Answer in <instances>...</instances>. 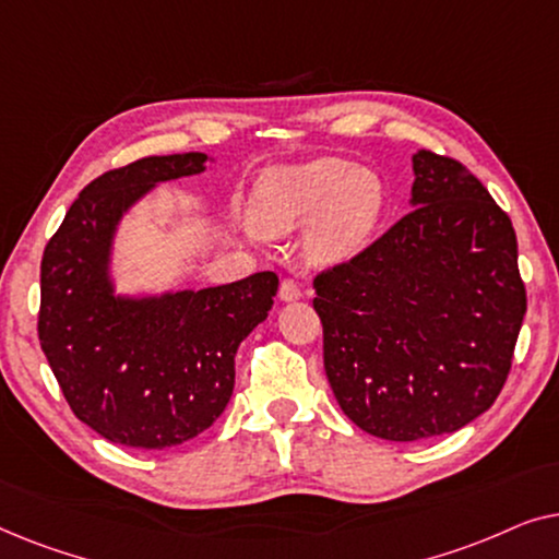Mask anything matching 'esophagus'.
<instances>
[{
    "label": "esophagus",
    "mask_w": 559,
    "mask_h": 559,
    "mask_svg": "<svg viewBox=\"0 0 559 559\" xmlns=\"http://www.w3.org/2000/svg\"><path fill=\"white\" fill-rule=\"evenodd\" d=\"M300 297H302V289L295 280L282 282V285H280V300L282 302H295V300H300Z\"/></svg>",
    "instance_id": "34e87169"
}]
</instances>
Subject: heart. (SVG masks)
Instances as JSON below:
<instances>
[{
    "instance_id": "1",
    "label": "heart",
    "mask_w": 559,
    "mask_h": 559,
    "mask_svg": "<svg viewBox=\"0 0 559 559\" xmlns=\"http://www.w3.org/2000/svg\"><path fill=\"white\" fill-rule=\"evenodd\" d=\"M384 213L379 175L338 157L277 165L251 190L249 216L259 234L282 239L310 224L305 254L331 266L354 259Z\"/></svg>"
}]
</instances>
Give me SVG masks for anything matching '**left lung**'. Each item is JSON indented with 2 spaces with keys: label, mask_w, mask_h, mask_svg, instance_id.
Segmentation results:
<instances>
[{
  "label": "left lung",
  "mask_w": 559,
  "mask_h": 559,
  "mask_svg": "<svg viewBox=\"0 0 559 559\" xmlns=\"http://www.w3.org/2000/svg\"><path fill=\"white\" fill-rule=\"evenodd\" d=\"M412 211L316 277L325 377L381 440L455 432L491 407L526 312L516 234L476 175L412 155Z\"/></svg>",
  "instance_id": "8db88e82"
}]
</instances>
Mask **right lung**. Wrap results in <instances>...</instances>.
Masks as SVG:
<instances>
[{
    "instance_id": "1",
    "label": "right lung",
    "mask_w": 559,
    "mask_h": 559,
    "mask_svg": "<svg viewBox=\"0 0 559 559\" xmlns=\"http://www.w3.org/2000/svg\"><path fill=\"white\" fill-rule=\"evenodd\" d=\"M203 152L144 157L88 182L40 264L43 354L73 415L127 448L163 450L216 423L234 394L241 341L266 320L277 274L231 285L119 293L121 221L159 182L205 173Z\"/></svg>"
}]
</instances>
